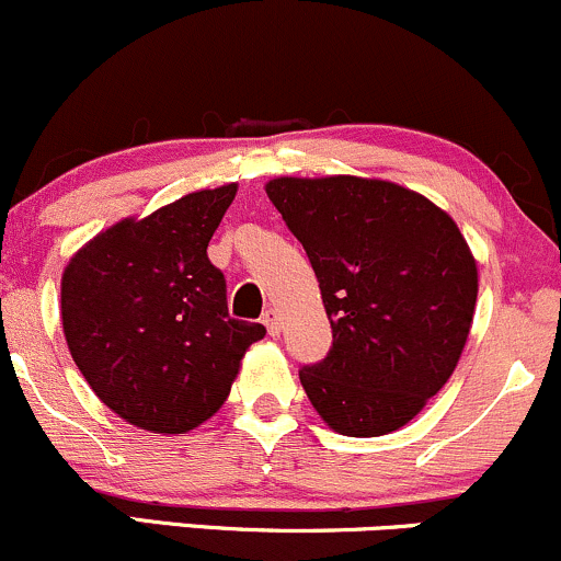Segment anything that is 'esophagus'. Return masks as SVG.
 Here are the masks:
<instances>
[{"mask_svg":"<svg viewBox=\"0 0 561 561\" xmlns=\"http://www.w3.org/2000/svg\"><path fill=\"white\" fill-rule=\"evenodd\" d=\"M263 325L268 330V335H279V314L274 309H265L263 311Z\"/></svg>","mask_w":561,"mask_h":561,"instance_id":"34e87169","label":"esophagus"}]
</instances>
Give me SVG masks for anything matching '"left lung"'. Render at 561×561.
I'll return each mask as SVG.
<instances>
[{
    "label": "left lung",
    "instance_id": "8db88e82",
    "mask_svg": "<svg viewBox=\"0 0 561 561\" xmlns=\"http://www.w3.org/2000/svg\"><path fill=\"white\" fill-rule=\"evenodd\" d=\"M320 282L333 346L298 370L335 433L409 424L449 381L473 322L479 268L457 222L387 180L279 176L265 185Z\"/></svg>",
    "mask_w": 561,
    "mask_h": 561
}]
</instances>
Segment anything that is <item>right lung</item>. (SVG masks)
Returning a JSON list of instances; mask_svg holds the SVG:
<instances>
[{
    "label": "right lung",
    "mask_w": 561,
    "mask_h": 561,
    "mask_svg": "<svg viewBox=\"0 0 561 561\" xmlns=\"http://www.w3.org/2000/svg\"><path fill=\"white\" fill-rule=\"evenodd\" d=\"M236 185L187 193L93 236L64 268L61 322L80 374L107 409L150 433L198 427L226 403L265 328L228 314L206 247Z\"/></svg>",
    "instance_id": "right-lung-1"
}]
</instances>
